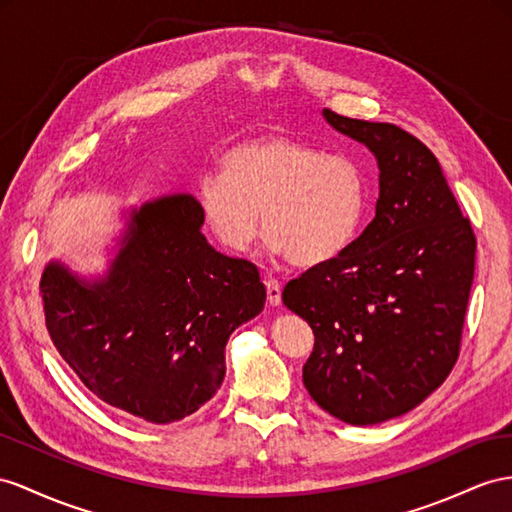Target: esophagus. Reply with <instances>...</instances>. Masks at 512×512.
Masks as SVG:
<instances>
[{"label":"esophagus","mask_w":512,"mask_h":512,"mask_svg":"<svg viewBox=\"0 0 512 512\" xmlns=\"http://www.w3.org/2000/svg\"><path fill=\"white\" fill-rule=\"evenodd\" d=\"M266 294L272 307L281 305V283L277 279H266Z\"/></svg>","instance_id":"esophagus-1"}]
</instances>
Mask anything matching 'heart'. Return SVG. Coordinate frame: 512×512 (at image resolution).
I'll use <instances>...</instances> for the list:
<instances>
[{
	"label": "heart",
	"mask_w": 512,
	"mask_h": 512,
	"mask_svg": "<svg viewBox=\"0 0 512 512\" xmlns=\"http://www.w3.org/2000/svg\"><path fill=\"white\" fill-rule=\"evenodd\" d=\"M201 216L231 253H246L261 231L268 248L313 268L344 255L368 214L370 181L348 155L324 153L287 136H261L220 155V175L196 186Z\"/></svg>",
	"instance_id": "heart-1"
}]
</instances>
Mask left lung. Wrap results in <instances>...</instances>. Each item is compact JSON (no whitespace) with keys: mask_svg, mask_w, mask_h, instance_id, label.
<instances>
[{"mask_svg":"<svg viewBox=\"0 0 512 512\" xmlns=\"http://www.w3.org/2000/svg\"><path fill=\"white\" fill-rule=\"evenodd\" d=\"M378 162L376 216L344 255L283 290L316 335L309 396L352 426L381 424L435 391L461 352L476 235L437 157L409 131L324 110Z\"/></svg>","mask_w":512,"mask_h":512,"instance_id":"1","label":"left lung"}]
</instances>
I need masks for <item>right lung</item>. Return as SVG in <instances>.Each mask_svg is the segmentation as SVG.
Here are the masks:
<instances>
[{
    "label": "right lung",
    "instance_id": "obj_1",
    "mask_svg": "<svg viewBox=\"0 0 512 512\" xmlns=\"http://www.w3.org/2000/svg\"><path fill=\"white\" fill-rule=\"evenodd\" d=\"M201 225L194 196H162L131 209L106 277L49 261L41 279L62 359L99 400L151 424L214 398L229 335L266 303L255 264L218 253Z\"/></svg>",
    "mask_w": 512,
    "mask_h": 512
}]
</instances>
